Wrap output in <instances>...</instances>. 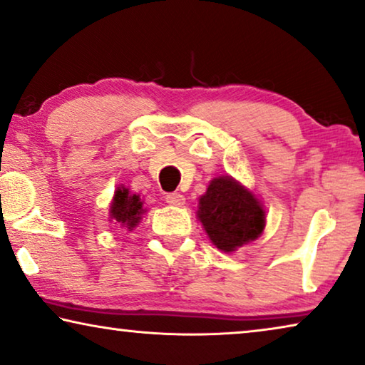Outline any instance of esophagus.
<instances>
[{"mask_svg":"<svg viewBox=\"0 0 365 365\" xmlns=\"http://www.w3.org/2000/svg\"><path fill=\"white\" fill-rule=\"evenodd\" d=\"M165 201L170 206H182L185 205V197L180 193H168L165 197Z\"/></svg>","mask_w":365,"mask_h":365,"instance_id":"obj_1","label":"esophagus"}]
</instances>
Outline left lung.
I'll return each instance as SVG.
<instances>
[{
	"label": "left lung",
	"instance_id": "8db88e82",
	"mask_svg": "<svg viewBox=\"0 0 365 365\" xmlns=\"http://www.w3.org/2000/svg\"><path fill=\"white\" fill-rule=\"evenodd\" d=\"M197 217L211 244L226 254L255 241L265 227L262 201L231 175L210 182L198 198Z\"/></svg>",
	"mask_w": 365,
	"mask_h": 365
}]
</instances>
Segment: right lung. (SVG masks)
<instances>
[{
    "label": "right lung",
    "instance_id": "obj_1",
    "mask_svg": "<svg viewBox=\"0 0 365 365\" xmlns=\"http://www.w3.org/2000/svg\"><path fill=\"white\" fill-rule=\"evenodd\" d=\"M145 211L148 210L144 208V201L139 195L130 193V190L124 185L114 190L110 205V221L113 225H118L126 231H133L143 220Z\"/></svg>",
    "mask_w": 365,
    "mask_h": 365
}]
</instances>
